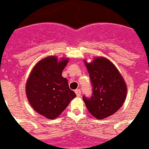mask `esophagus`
Wrapping results in <instances>:
<instances>
[{
    "mask_svg": "<svg viewBox=\"0 0 149 149\" xmlns=\"http://www.w3.org/2000/svg\"><path fill=\"white\" fill-rule=\"evenodd\" d=\"M75 94H76L77 96H80V95H81V90L80 89L75 90Z\"/></svg>",
    "mask_w": 149,
    "mask_h": 149,
    "instance_id": "obj_1",
    "label": "esophagus"
}]
</instances>
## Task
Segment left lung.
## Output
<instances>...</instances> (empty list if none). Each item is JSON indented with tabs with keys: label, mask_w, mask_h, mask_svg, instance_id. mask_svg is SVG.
Segmentation results:
<instances>
[{
	"label": "left lung",
	"mask_w": 149,
	"mask_h": 149,
	"mask_svg": "<svg viewBox=\"0 0 149 149\" xmlns=\"http://www.w3.org/2000/svg\"><path fill=\"white\" fill-rule=\"evenodd\" d=\"M92 83V96L83 101L87 110L98 120H103L116 112L125 101L127 85L122 74L106 58L95 57L92 62L85 61Z\"/></svg>",
	"instance_id": "8db88e82"
}]
</instances>
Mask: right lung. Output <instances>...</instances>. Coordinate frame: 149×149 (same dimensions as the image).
<instances>
[{
	"instance_id": "obj_1",
	"label": "right lung",
	"mask_w": 149,
	"mask_h": 149,
	"mask_svg": "<svg viewBox=\"0 0 149 149\" xmlns=\"http://www.w3.org/2000/svg\"><path fill=\"white\" fill-rule=\"evenodd\" d=\"M69 58L48 56L33 66L26 81L27 100L33 108L47 119L54 120L76 97L62 75Z\"/></svg>"
}]
</instances>
